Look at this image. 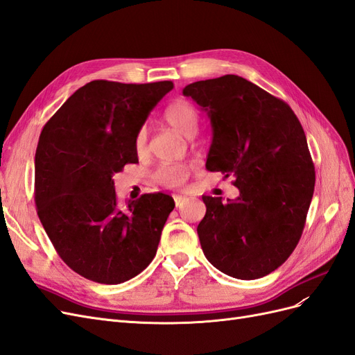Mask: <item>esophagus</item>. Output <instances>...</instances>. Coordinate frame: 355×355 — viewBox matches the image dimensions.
<instances>
[{"label": "esophagus", "instance_id": "1", "mask_svg": "<svg viewBox=\"0 0 355 355\" xmlns=\"http://www.w3.org/2000/svg\"><path fill=\"white\" fill-rule=\"evenodd\" d=\"M185 202V198L184 197H175V204H176V207H180L182 204Z\"/></svg>", "mask_w": 355, "mask_h": 355}]
</instances>
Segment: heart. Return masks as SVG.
<instances>
[{"instance_id": "1", "label": "heart", "mask_w": 355, "mask_h": 355, "mask_svg": "<svg viewBox=\"0 0 355 355\" xmlns=\"http://www.w3.org/2000/svg\"><path fill=\"white\" fill-rule=\"evenodd\" d=\"M164 120L182 136L192 137L198 132L200 114L194 103L179 99L170 103L164 111ZM146 145V130L141 128L136 135V149L144 151ZM191 173V166L187 164H159L153 173V179L158 185L168 189H179L185 185Z\"/></svg>"}]
</instances>
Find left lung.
<instances>
[{
  "label": "left lung",
  "instance_id": "1",
  "mask_svg": "<svg viewBox=\"0 0 355 355\" xmlns=\"http://www.w3.org/2000/svg\"><path fill=\"white\" fill-rule=\"evenodd\" d=\"M184 94L210 118L206 167L240 189L227 202L202 196L201 249L230 277H265L295 250L313 200L315 170L304 128L284 101L239 75L192 83Z\"/></svg>",
  "mask_w": 355,
  "mask_h": 355
}]
</instances>
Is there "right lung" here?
<instances>
[{
    "label": "right lung",
    "instance_id": "right-lung-1",
    "mask_svg": "<svg viewBox=\"0 0 355 355\" xmlns=\"http://www.w3.org/2000/svg\"><path fill=\"white\" fill-rule=\"evenodd\" d=\"M171 89V81L94 80L42 127L35 153L38 218L60 259L87 280L124 283L157 253L173 198L155 192L120 204L112 176L139 163L136 135Z\"/></svg>",
    "mask_w": 355,
    "mask_h": 355
}]
</instances>
